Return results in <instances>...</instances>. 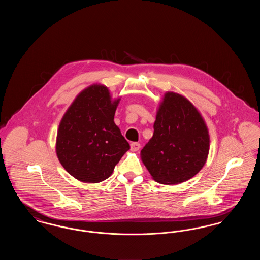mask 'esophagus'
<instances>
[{
  "label": "esophagus",
  "mask_w": 260,
  "mask_h": 260,
  "mask_svg": "<svg viewBox=\"0 0 260 260\" xmlns=\"http://www.w3.org/2000/svg\"><path fill=\"white\" fill-rule=\"evenodd\" d=\"M139 148H140V144L137 143V142H133L131 144V150L132 151H137V150H139Z\"/></svg>",
  "instance_id": "esophagus-1"
}]
</instances>
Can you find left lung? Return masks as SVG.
Here are the masks:
<instances>
[{
  "instance_id": "1",
  "label": "left lung",
  "mask_w": 260,
  "mask_h": 260,
  "mask_svg": "<svg viewBox=\"0 0 260 260\" xmlns=\"http://www.w3.org/2000/svg\"><path fill=\"white\" fill-rule=\"evenodd\" d=\"M210 135L197 108L181 94L165 93L154 123V134L141 150V160L153 179L179 184L206 164Z\"/></svg>"
}]
</instances>
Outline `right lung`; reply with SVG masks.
Returning a JSON list of instances; mask_svg holds the SVG:
<instances>
[{"mask_svg":"<svg viewBox=\"0 0 260 260\" xmlns=\"http://www.w3.org/2000/svg\"><path fill=\"white\" fill-rule=\"evenodd\" d=\"M119 102L107 87L95 84L81 91L65 112L55 150L62 167L76 179L87 183L107 179L129 149L114 123Z\"/></svg>","mask_w":260,"mask_h":260,"instance_id":"right-lung-1","label":"right lung"}]
</instances>
